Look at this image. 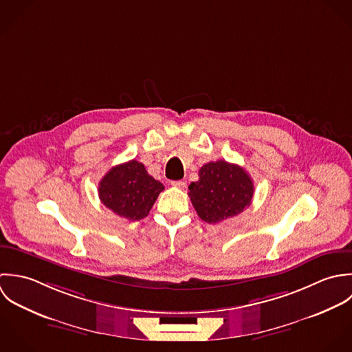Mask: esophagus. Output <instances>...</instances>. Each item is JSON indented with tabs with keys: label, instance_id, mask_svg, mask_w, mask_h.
<instances>
[{
	"label": "esophagus",
	"instance_id": "obj_1",
	"mask_svg": "<svg viewBox=\"0 0 352 352\" xmlns=\"http://www.w3.org/2000/svg\"><path fill=\"white\" fill-rule=\"evenodd\" d=\"M171 185L174 188H178V189H185L186 188V182L185 181H173Z\"/></svg>",
	"mask_w": 352,
	"mask_h": 352
}]
</instances>
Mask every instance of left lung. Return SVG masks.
<instances>
[{"label":"left lung","instance_id":"1","mask_svg":"<svg viewBox=\"0 0 352 352\" xmlns=\"http://www.w3.org/2000/svg\"><path fill=\"white\" fill-rule=\"evenodd\" d=\"M199 177L189 185V197L201 220L216 224L252 204L254 185L241 166L226 160L210 162L200 168Z\"/></svg>","mask_w":352,"mask_h":352}]
</instances>
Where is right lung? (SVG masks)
I'll list each match as a JSON object with an SVG mask.
<instances>
[{
  "instance_id": "1",
  "label": "right lung",
  "mask_w": 352,
  "mask_h": 352,
  "mask_svg": "<svg viewBox=\"0 0 352 352\" xmlns=\"http://www.w3.org/2000/svg\"><path fill=\"white\" fill-rule=\"evenodd\" d=\"M163 184L151 177L138 160L113 167L99 182V199L104 207L121 217L144 219L155 204Z\"/></svg>"
}]
</instances>
